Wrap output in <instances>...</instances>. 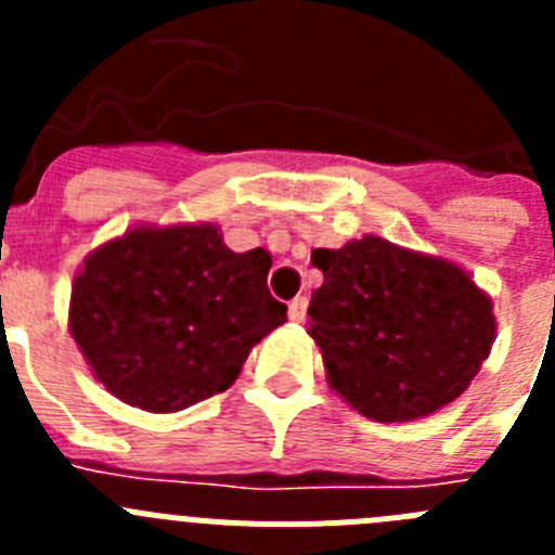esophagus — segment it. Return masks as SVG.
Instances as JSON below:
<instances>
[{"mask_svg":"<svg viewBox=\"0 0 555 555\" xmlns=\"http://www.w3.org/2000/svg\"><path fill=\"white\" fill-rule=\"evenodd\" d=\"M306 311H308L306 297H294V300L288 302V320H292V322L306 320Z\"/></svg>","mask_w":555,"mask_h":555,"instance_id":"1","label":"esophagus"}]
</instances>
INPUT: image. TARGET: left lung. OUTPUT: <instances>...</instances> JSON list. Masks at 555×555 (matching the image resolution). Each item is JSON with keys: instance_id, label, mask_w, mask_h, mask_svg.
<instances>
[{"instance_id": "8db88e82", "label": "left lung", "mask_w": 555, "mask_h": 555, "mask_svg": "<svg viewBox=\"0 0 555 555\" xmlns=\"http://www.w3.org/2000/svg\"><path fill=\"white\" fill-rule=\"evenodd\" d=\"M325 283L308 336L327 384L375 423H411L467 391L494 345L492 300L469 272L380 235L313 249Z\"/></svg>"}]
</instances>
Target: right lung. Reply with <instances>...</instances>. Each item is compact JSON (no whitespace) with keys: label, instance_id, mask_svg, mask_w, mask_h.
I'll use <instances>...</instances> for the list:
<instances>
[{"label":"right lung","instance_id":"1","mask_svg":"<svg viewBox=\"0 0 555 555\" xmlns=\"http://www.w3.org/2000/svg\"><path fill=\"white\" fill-rule=\"evenodd\" d=\"M272 255L233 253L217 224H139L82 261L68 331L121 403L171 414L233 386L249 350L286 322Z\"/></svg>","mask_w":555,"mask_h":555}]
</instances>
